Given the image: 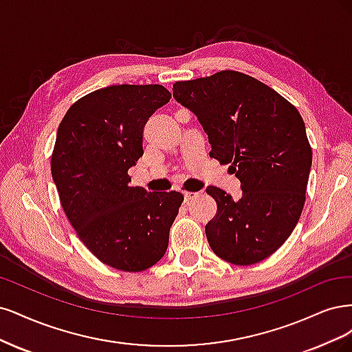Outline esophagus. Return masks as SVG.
Here are the masks:
<instances>
[{"label": "esophagus", "mask_w": 352, "mask_h": 352, "mask_svg": "<svg viewBox=\"0 0 352 352\" xmlns=\"http://www.w3.org/2000/svg\"><path fill=\"white\" fill-rule=\"evenodd\" d=\"M197 197V192H192V191H184V201L188 203L191 201L192 199Z\"/></svg>", "instance_id": "1"}]
</instances>
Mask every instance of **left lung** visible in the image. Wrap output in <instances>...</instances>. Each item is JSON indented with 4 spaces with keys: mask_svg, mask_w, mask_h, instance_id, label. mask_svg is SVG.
<instances>
[{
    "mask_svg": "<svg viewBox=\"0 0 352 352\" xmlns=\"http://www.w3.org/2000/svg\"><path fill=\"white\" fill-rule=\"evenodd\" d=\"M174 98L197 116L210 157L241 181L234 200L218 187L206 192L218 210L206 223L213 253L225 262H262L288 240L301 217L311 146L297 108L257 78L234 70L175 82Z\"/></svg>",
    "mask_w": 352,
    "mask_h": 352,
    "instance_id": "obj_1",
    "label": "left lung"
}]
</instances>
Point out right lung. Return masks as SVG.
<instances>
[{
	"label": "right lung",
	"mask_w": 352,
	"mask_h": 352,
	"mask_svg": "<svg viewBox=\"0 0 352 352\" xmlns=\"http://www.w3.org/2000/svg\"><path fill=\"white\" fill-rule=\"evenodd\" d=\"M169 99L162 85L98 89L74 102L56 131L51 173L65 217L90 253L122 272L160 262L184 200L130 186L144 124Z\"/></svg>",
	"instance_id": "add662e5"
}]
</instances>
